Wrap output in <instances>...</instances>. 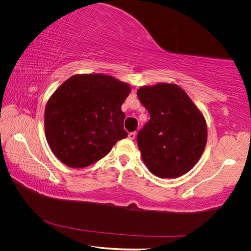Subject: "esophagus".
Segmentation results:
<instances>
[{"mask_svg": "<svg viewBox=\"0 0 251 251\" xmlns=\"http://www.w3.org/2000/svg\"><path fill=\"white\" fill-rule=\"evenodd\" d=\"M127 137H128V139H131V140L135 139V137H136V132H131V133H128Z\"/></svg>", "mask_w": 251, "mask_h": 251, "instance_id": "obj_1", "label": "esophagus"}]
</instances>
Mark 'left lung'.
I'll return each mask as SVG.
<instances>
[{"label":"left lung","instance_id":"1","mask_svg":"<svg viewBox=\"0 0 251 251\" xmlns=\"http://www.w3.org/2000/svg\"><path fill=\"white\" fill-rule=\"evenodd\" d=\"M150 120L138 132L143 162L160 178H177L198 162L207 141L206 121L189 96L175 83L137 91Z\"/></svg>","mask_w":251,"mask_h":251}]
</instances>
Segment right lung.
Instances as JSON below:
<instances>
[{
  "label": "right lung",
  "instance_id": "1",
  "mask_svg": "<svg viewBox=\"0 0 251 251\" xmlns=\"http://www.w3.org/2000/svg\"><path fill=\"white\" fill-rule=\"evenodd\" d=\"M131 92L105 74H76L58 87L45 110V133L54 154L70 168L100 160L127 133L121 104Z\"/></svg>",
  "mask_w": 251,
  "mask_h": 251
}]
</instances>
